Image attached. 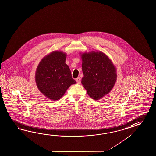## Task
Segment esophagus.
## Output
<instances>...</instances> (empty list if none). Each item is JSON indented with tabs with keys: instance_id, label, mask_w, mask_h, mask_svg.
Listing matches in <instances>:
<instances>
[{
	"instance_id": "esophagus-1",
	"label": "esophagus",
	"mask_w": 156,
	"mask_h": 156,
	"mask_svg": "<svg viewBox=\"0 0 156 156\" xmlns=\"http://www.w3.org/2000/svg\"><path fill=\"white\" fill-rule=\"evenodd\" d=\"M76 83H80V77H78V78H76Z\"/></svg>"
}]
</instances>
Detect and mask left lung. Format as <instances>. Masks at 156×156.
I'll use <instances>...</instances> for the list:
<instances>
[{
	"label": "left lung",
	"instance_id": "8db88e82",
	"mask_svg": "<svg viewBox=\"0 0 156 156\" xmlns=\"http://www.w3.org/2000/svg\"><path fill=\"white\" fill-rule=\"evenodd\" d=\"M80 54L84 75L81 83L92 99H101L114 87L117 77L116 68L110 58L101 51Z\"/></svg>",
	"mask_w": 156,
	"mask_h": 156
}]
</instances>
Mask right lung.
Instances as JSON below:
<instances>
[{
	"mask_svg": "<svg viewBox=\"0 0 156 156\" xmlns=\"http://www.w3.org/2000/svg\"><path fill=\"white\" fill-rule=\"evenodd\" d=\"M66 54L53 51L43 57L35 72V80L38 90L51 100L60 99L72 84L76 83L65 63Z\"/></svg>",
	"mask_w": 156,
	"mask_h": 156,
	"instance_id": "right-lung-1",
	"label": "right lung"
}]
</instances>
